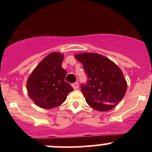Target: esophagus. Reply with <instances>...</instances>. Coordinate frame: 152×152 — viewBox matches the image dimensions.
I'll use <instances>...</instances> for the list:
<instances>
[{
  "label": "esophagus",
  "instance_id": "34e87169",
  "mask_svg": "<svg viewBox=\"0 0 152 152\" xmlns=\"http://www.w3.org/2000/svg\"><path fill=\"white\" fill-rule=\"evenodd\" d=\"M71 86H72L73 88H74V89H77V88H78V82H76V83H73Z\"/></svg>",
  "mask_w": 152,
  "mask_h": 152
}]
</instances>
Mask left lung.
<instances>
[{"mask_svg":"<svg viewBox=\"0 0 152 152\" xmlns=\"http://www.w3.org/2000/svg\"><path fill=\"white\" fill-rule=\"evenodd\" d=\"M88 76L81 92L91 107L99 111L114 109L122 100L127 89L123 72L115 63L96 53L76 54Z\"/></svg>","mask_w":152,"mask_h":152,"instance_id":"8db88e82","label":"left lung"}]
</instances>
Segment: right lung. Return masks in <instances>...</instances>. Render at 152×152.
<instances>
[{
	"label": "right lung",
	"mask_w": 152,
	"mask_h": 152,
	"mask_svg": "<svg viewBox=\"0 0 152 152\" xmlns=\"http://www.w3.org/2000/svg\"><path fill=\"white\" fill-rule=\"evenodd\" d=\"M64 54L53 52L46 56L32 71L26 83L28 94L33 102L45 109H53L66 101L74 91L64 81L67 72L62 68Z\"/></svg>",
	"instance_id": "add662e5"
}]
</instances>
